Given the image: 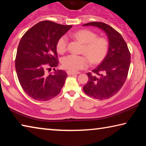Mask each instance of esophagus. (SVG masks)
<instances>
[{"instance_id":"esophagus-1","label":"esophagus","mask_w":146,"mask_h":146,"mask_svg":"<svg viewBox=\"0 0 146 146\" xmlns=\"http://www.w3.org/2000/svg\"><path fill=\"white\" fill-rule=\"evenodd\" d=\"M67 73L68 75H78L80 74V72H75V71H68Z\"/></svg>"}]
</instances>
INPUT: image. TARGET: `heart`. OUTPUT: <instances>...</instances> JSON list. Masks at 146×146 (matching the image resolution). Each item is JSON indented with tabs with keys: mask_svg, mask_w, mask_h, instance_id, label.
Instances as JSON below:
<instances>
[{
	"mask_svg": "<svg viewBox=\"0 0 146 146\" xmlns=\"http://www.w3.org/2000/svg\"><path fill=\"white\" fill-rule=\"evenodd\" d=\"M70 36L84 44L82 52L86 55H69L62 58V63L64 68L76 71L88 67L90 62L97 64L107 55L109 48L108 41L105 38L97 37V35L88 29H82L70 35ZM68 38L62 36L56 42V48L60 54L67 50Z\"/></svg>",
	"mask_w": 146,
	"mask_h": 146,
	"instance_id": "obj_1",
	"label": "heart"
}]
</instances>
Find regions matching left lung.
Instances as JSON below:
<instances>
[{
    "instance_id": "left-lung-1",
    "label": "left lung",
    "mask_w": 146,
    "mask_h": 146,
    "mask_svg": "<svg viewBox=\"0 0 146 146\" xmlns=\"http://www.w3.org/2000/svg\"><path fill=\"white\" fill-rule=\"evenodd\" d=\"M84 26H95L107 35L108 51L100 65L93 73H88V81L83 87L86 95L99 100L107 99L117 93L126 80L131 63L127 44L121 35L111 26L92 22Z\"/></svg>"
}]
</instances>
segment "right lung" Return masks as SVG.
<instances>
[{"instance_id":"right-lung-1","label":"right lung","mask_w":146,"mask_h":146,"mask_svg":"<svg viewBox=\"0 0 146 146\" xmlns=\"http://www.w3.org/2000/svg\"><path fill=\"white\" fill-rule=\"evenodd\" d=\"M72 26L42 21L27 31L20 41L15 69L21 86L34 100L47 101L60 92L68 74L55 70L58 64L56 42ZM55 72L47 75L46 69Z\"/></svg>"}]
</instances>
